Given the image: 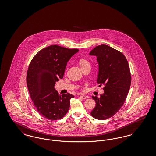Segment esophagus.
<instances>
[{"label": "esophagus", "mask_w": 156, "mask_h": 156, "mask_svg": "<svg viewBox=\"0 0 156 156\" xmlns=\"http://www.w3.org/2000/svg\"><path fill=\"white\" fill-rule=\"evenodd\" d=\"M80 98H81L82 99H87L89 98L88 96L85 95H80Z\"/></svg>", "instance_id": "esophagus-1"}]
</instances>
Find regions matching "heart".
I'll return each instance as SVG.
<instances>
[{
	"instance_id": "b5f03b06",
	"label": "heart",
	"mask_w": 156,
	"mask_h": 156,
	"mask_svg": "<svg viewBox=\"0 0 156 156\" xmlns=\"http://www.w3.org/2000/svg\"><path fill=\"white\" fill-rule=\"evenodd\" d=\"M79 64L81 68H83V67H85L87 65H89V61H88L87 59H81L79 61Z\"/></svg>"
}]
</instances>
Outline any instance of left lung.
<instances>
[{
	"instance_id": "8db88e82",
	"label": "left lung",
	"mask_w": 156,
	"mask_h": 156,
	"mask_svg": "<svg viewBox=\"0 0 156 156\" xmlns=\"http://www.w3.org/2000/svg\"><path fill=\"white\" fill-rule=\"evenodd\" d=\"M89 55L97 57L98 83L105 86L103 95L92 97L96 106L90 115L95 119L106 120L119 111L126 101L131 84L129 66L122 52L107 45H98Z\"/></svg>"
}]
</instances>
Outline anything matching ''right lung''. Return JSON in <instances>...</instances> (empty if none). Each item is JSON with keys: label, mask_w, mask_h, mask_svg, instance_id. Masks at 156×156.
<instances>
[{"label": "right lung", "mask_w": 156, "mask_h": 156, "mask_svg": "<svg viewBox=\"0 0 156 156\" xmlns=\"http://www.w3.org/2000/svg\"><path fill=\"white\" fill-rule=\"evenodd\" d=\"M78 51L52 45L37 52L30 62L27 88L37 111L46 119H61L69 110L70 99L74 96L69 93L59 95L54 85L63 78L68 61Z\"/></svg>", "instance_id": "add662e5"}]
</instances>
